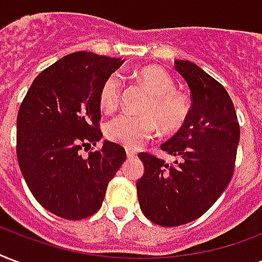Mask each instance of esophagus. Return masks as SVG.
<instances>
[{"label": "esophagus", "instance_id": "esophagus-1", "mask_svg": "<svg viewBox=\"0 0 262 262\" xmlns=\"http://www.w3.org/2000/svg\"><path fill=\"white\" fill-rule=\"evenodd\" d=\"M126 155L127 158H135L137 157V152H136V151H132V149H126Z\"/></svg>", "mask_w": 262, "mask_h": 262}]
</instances>
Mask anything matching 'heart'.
Returning <instances> with one entry per match:
<instances>
[{
    "label": "heart",
    "mask_w": 262,
    "mask_h": 262,
    "mask_svg": "<svg viewBox=\"0 0 262 262\" xmlns=\"http://www.w3.org/2000/svg\"><path fill=\"white\" fill-rule=\"evenodd\" d=\"M139 78L152 93L144 108V115L121 114L113 118L105 135L110 140L127 148H139L157 135L161 126L165 133H174L184 126L192 111L188 95L174 91L176 82L165 70L148 66L139 71ZM122 93V79L118 74H110L99 92V103L105 111H113L119 105Z\"/></svg>",
    "instance_id": "b5f03b06"
}]
</instances>
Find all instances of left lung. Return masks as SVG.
<instances>
[{"instance_id":"1","label":"left lung","mask_w":262,"mask_h":262,"mask_svg":"<svg viewBox=\"0 0 262 262\" xmlns=\"http://www.w3.org/2000/svg\"><path fill=\"white\" fill-rule=\"evenodd\" d=\"M191 89L188 121L161 145L173 165L149 152H140L144 174L137 181L141 211L154 224L179 227L203 215L228 187L233 176L241 127L224 86L196 64L176 61Z\"/></svg>"}]
</instances>
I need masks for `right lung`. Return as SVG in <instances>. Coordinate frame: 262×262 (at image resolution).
Listing matches in <instances>:
<instances>
[{
	"label": "right lung",
	"instance_id": "add662e5",
	"mask_svg": "<svg viewBox=\"0 0 262 262\" xmlns=\"http://www.w3.org/2000/svg\"><path fill=\"white\" fill-rule=\"evenodd\" d=\"M121 59L75 52L34 79L17 113L16 155L27 187L48 211L82 220L99 210L107 185L122 166V145L101 139L99 92ZM93 149V148H92Z\"/></svg>",
	"mask_w": 262,
	"mask_h": 262
}]
</instances>
